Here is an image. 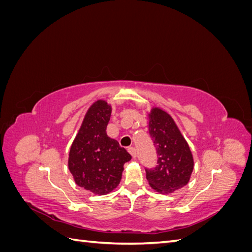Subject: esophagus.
<instances>
[{
  "label": "esophagus",
  "instance_id": "obj_1",
  "mask_svg": "<svg viewBox=\"0 0 252 252\" xmlns=\"http://www.w3.org/2000/svg\"><path fill=\"white\" fill-rule=\"evenodd\" d=\"M128 152H129V154H130L131 155V157L132 158H135L136 157V150H135V148L134 147H128Z\"/></svg>",
  "mask_w": 252,
  "mask_h": 252
}]
</instances>
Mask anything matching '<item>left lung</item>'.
I'll return each mask as SVG.
<instances>
[{
    "instance_id": "left-lung-1",
    "label": "left lung",
    "mask_w": 252,
    "mask_h": 252,
    "mask_svg": "<svg viewBox=\"0 0 252 252\" xmlns=\"http://www.w3.org/2000/svg\"><path fill=\"white\" fill-rule=\"evenodd\" d=\"M149 134L158 154V165L146 169V179L158 193L168 194L187 185L193 158L179 127L165 110L154 107L148 113Z\"/></svg>"
}]
</instances>
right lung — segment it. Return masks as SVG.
Wrapping results in <instances>:
<instances>
[{"label": "right lung", "instance_id": "1", "mask_svg": "<svg viewBox=\"0 0 252 252\" xmlns=\"http://www.w3.org/2000/svg\"><path fill=\"white\" fill-rule=\"evenodd\" d=\"M110 114L111 105L104 100L90 106L68 158V168L75 184L98 195L118 187L124 164L131 159L126 149L106 133Z\"/></svg>", "mask_w": 252, "mask_h": 252}]
</instances>
